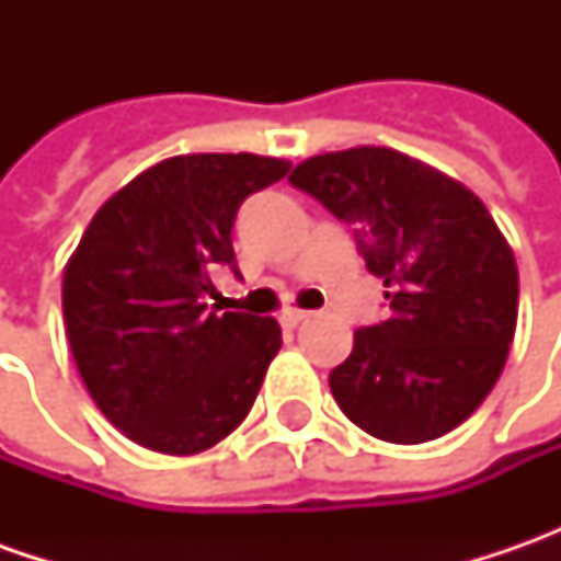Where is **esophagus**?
I'll return each mask as SVG.
<instances>
[{
	"mask_svg": "<svg viewBox=\"0 0 561 561\" xmlns=\"http://www.w3.org/2000/svg\"><path fill=\"white\" fill-rule=\"evenodd\" d=\"M302 321H309V312H299V309H287V312L280 314V324H284V328H299Z\"/></svg>",
	"mask_w": 561,
	"mask_h": 561,
	"instance_id": "1",
	"label": "esophagus"
}]
</instances>
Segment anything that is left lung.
Wrapping results in <instances>:
<instances>
[{
    "label": "left lung",
    "instance_id": "obj_1",
    "mask_svg": "<svg viewBox=\"0 0 561 561\" xmlns=\"http://www.w3.org/2000/svg\"><path fill=\"white\" fill-rule=\"evenodd\" d=\"M387 287L390 318L356 331L331 371L343 415L387 443L459 427L503 375L518 324V268L486 205L431 164L387 146L312 156L293 168Z\"/></svg>",
    "mask_w": 561,
    "mask_h": 561
}]
</instances>
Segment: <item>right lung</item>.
<instances>
[{"instance_id": "obj_1", "label": "right lung", "mask_w": 561, "mask_h": 561, "mask_svg": "<svg viewBox=\"0 0 561 561\" xmlns=\"http://www.w3.org/2000/svg\"><path fill=\"white\" fill-rule=\"evenodd\" d=\"M290 162L196 152L146 168L99 205L61 277L65 334L83 387L124 437L196 456L240 427L271 358L274 318L208 312L215 265L249 193Z\"/></svg>"}]
</instances>
